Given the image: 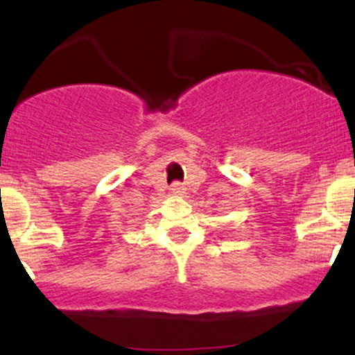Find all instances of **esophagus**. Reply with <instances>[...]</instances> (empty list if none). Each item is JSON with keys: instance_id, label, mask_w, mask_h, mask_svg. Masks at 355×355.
Masks as SVG:
<instances>
[{"instance_id": "esophagus-1", "label": "esophagus", "mask_w": 355, "mask_h": 355, "mask_svg": "<svg viewBox=\"0 0 355 355\" xmlns=\"http://www.w3.org/2000/svg\"><path fill=\"white\" fill-rule=\"evenodd\" d=\"M172 191L175 195H182L183 191H185V187L182 185V183H178V182H175L173 185H172Z\"/></svg>"}]
</instances>
